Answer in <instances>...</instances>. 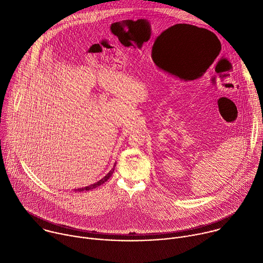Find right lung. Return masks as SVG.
Here are the masks:
<instances>
[{
  "label": "right lung",
  "instance_id": "right-lung-1",
  "mask_svg": "<svg viewBox=\"0 0 263 263\" xmlns=\"http://www.w3.org/2000/svg\"><path fill=\"white\" fill-rule=\"evenodd\" d=\"M116 164H117V162L114 164V167H112V168L109 171V173H108L104 178H102L101 180H99L98 182H96V183H93V184H90V185H88V186H85V187H81V189L73 190V191H74V192H84V191H91V190L96 189V187H99L100 185H102L103 183H105V182L112 176V174H114V172H115Z\"/></svg>",
  "mask_w": 263,
  "mask_h": 263
}]
</instances>
